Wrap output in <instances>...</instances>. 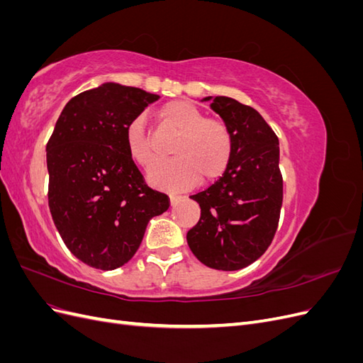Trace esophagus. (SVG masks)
Listing matches in <instances>:
<instances>
[{
    "label": "esophagus",
    "instance_id": "1",
    "mask_svg": "<svg viewBox=\"0 0 363 363\" xmlns=\"http://www.w3.org/2000/svg\"><path fill=\"white\" fill-rule=\"evenodd\" d=\"M179 199H180V195L179 194H171L169 195V201H171V204H175L179 201Z\"/></svg>",
    "mask_w": 363,
    "mask_h": 363
}]
</instances>
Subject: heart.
I'll use <instances>...</instances> for the list:
<instances>
[{
	"instance_id": "1",
	"label": "heart",
	"mask_w": 363,
	"mask_h": 363,
	"mask_svg": "<svg viewBox=\"0 0 363 363\" xmlns=\"http://www.w3.org/2000/svg\"><path fill=\"white\" fill-rule=\"evenodd\" d=\"M160 123L175 131L172 159L157 163L150 171L151 184L163 189H184L196 182L211 183L223 177L233 159L235 139L230 127L219 118H208L189 100H172L159 108ZM128 156L148 169L157 159L152 139L142 119L125 128Z\"/></svg>"
}]
</instances>
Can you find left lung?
I'll use <instances>...</instances> for the list:
<instances>
[{
    "label": "left lung",
    "mask_w": 363,
    "mask_h": 363,
    "mask_svg": "<svg viewBox=\"0 0 363 363\" xmlns=\"http://www.w3.org/2000/svg\"><path fill=\"white\" fill-rule=\"evenodd\" d=\"M211 107L232 130L233 159L223 177L191 195L201 216L186 239L208 268L236 271L257 260L277 232L283 203L279 138L257 111L233 98L215 96Z\"/></svg>",
    "instance_id": "8db88e82"
}]
</instances>
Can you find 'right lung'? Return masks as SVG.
<instances>
[{
    "mask_svg": "<svg viewBox=\"0 0 363 363\" xmlns=\"http://www.w3.org/2000/svg\"><path fill=\"white\" fill-rule=\"evenodd\" d=\"M159 95L106 83L75 95L47 144L48 206L65 245L96 269L123 267L169 196L145 183L125 128Z\"/></svg>",
    "mask_w": 363,
    "mask_h": 363,
    "instance_id": "1",
    "label": "right lung"
}]
</instances>
